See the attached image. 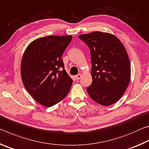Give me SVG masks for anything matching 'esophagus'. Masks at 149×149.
<instances>
[{
	"label": "esophagus",
	"mask_w": 149,
	"mask_h": 149,
	"mask_svg": "<svg viewBox=\"0 0 149 149\" xmlns=\"http://www.w3.org/2000/svg\"><path fill=\"white\" fill-rule=\"evenodd\" d=\"M81 76H82V75H81V74H77V75H75V79H76L77 80H79V79H81Z\"/></svg>",
	"instance_id": "obj_1"
}]
</instances>
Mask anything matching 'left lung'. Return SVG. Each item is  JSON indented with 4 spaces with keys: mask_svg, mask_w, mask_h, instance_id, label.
Segmentation results:
<instances>
[{
    "mask_svg": "<svg viewBox=\"0 0 149 149\" xmlns=\"http://www.w3.org/2000/svg\"><path fill=\"white\" fill-rule=\"evenodd\" d=\"M78 37L91 50L93 81L87 88L88 94L100 105L114 104L130 81L131 65L125 48L109 33L95 31Z\"/></svg>",
    "mask_w": 149,
    "mask_h": 149,
    "instance_id": "1",
    "label": "left lung"
}]
</instances>
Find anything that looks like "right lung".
Returning a JSON list of instances; mask_svg holds the SVG:
<instances>
[{"instance_id": "right-lung-1", "label": "right lung", "mask_w": 149, "mask_h": 149, "mask_svg": "<svg viewBox=\"0 0 149 149\" xmlns=\"http://www.w3.org/2000/svg\"><path fill=\"white\" fill-rule=\"evenodd\" d=\"M72 39V35L41 37L25 50L20 68L22 82L29 95L44 107L61 101L72 87L73 80L62 60Z\"/></svg>"}]
</instances>
